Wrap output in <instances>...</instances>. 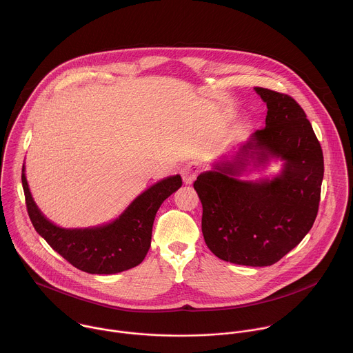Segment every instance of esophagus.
<instances>
[{
  "label": "esophagus",
  "instance_id": "1",
  "mask_svg": "<svg viewBox=\"0 0 353 353\" xmlns=\"http://www.w3.org/2000/svg\"><path fill=\"white\" fill-rule=\"evenodd\" d=\"M200 172H201V163H197V161L185 163L184 168L181 169V177H183L184 184H187V185L192 184Z\"/></svg>",
  "mask_w": 353,
  "mask_h": 353
}]
</instances>
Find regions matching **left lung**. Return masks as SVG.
Masks as SVG:
<instances>
[{"mask_svg": "<svg viewBox=\"0 0 353 353\" xmlns=\"http://www.w3.org/2000/svg\"><path fill=\"white\" fill-rule=\"evenodd\" d=\"M268 106L266 126L239 148L231 161L197 176L201 231L217 258L235 265L272 266L310 231L324 177L321 145L305 111L288 94L255 87ZM247 158L256 164L284 161L270 181L236 179Z\"/></svg>", "mask_w": 353, "mask_h": 353, "instance_id": "left-lung-1", "label": "left lung"}]
</instances>
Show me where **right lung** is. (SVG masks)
Masks as SVG:
<instances>
[{
	"instance_id": "add662e5",
	"label": "right lung",
	"mask_w": 353,
	"mask_h": 353,
	"mask_svg": "<svg viewBox=\"0 0 353 353\" xmlns=\"http://www.w3.org/2000/svg\"><path fill=\"white\" fill-rule=\"evenodd\" d=\"M26 168L21 181L28 215L34 230L67 262L90 274H115L138 266L146 256L156 214L183 184L180 174L166 177L141 193L126 211L109 224L92 228H60L44 216L28 188Z\"/></svg>"
}]
</instances>
